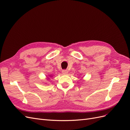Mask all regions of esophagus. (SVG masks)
Wrapping results in <instances>:
<instances>
[{
  "mask_svg": "<svg viewBox=\"0 0 130 130\" xmlns=\"http://www.w3.org/2000/svg\"><path fill=\"white\" fill-rule=\"evenodd\" d=\"M62 72L63 74H68V73L67 70H63Z\"/></svg>",
  "mask_w": 130,
  "mask_h": 130,
  "instance_id": "34e87169",
  "label": "esophagus"
}]
</instances>
